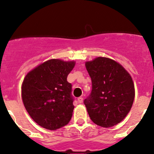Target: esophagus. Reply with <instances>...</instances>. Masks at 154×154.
<instances>
[{"instance_id": "34e87169", "label": "esophagus", "mask_w": 154, "mask_h": 154, "mask_svg": "<svg viewBox=\"0 0 154 154\" xmlns=\"http://www.w3.org/2000/svg\"><path fill=\"white\" fill-rule=\"evenodd\" d=\"M82 101H83V98H82V97H79V98H77V102H78L79 103H82Z\"/></svg>"}]
</instances>
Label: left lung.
I'll use <instances>...</instances> for the list:
<instances>
[{
	"label": "left lung",
	"mask_w": 154,
	"mask_h": 154,
	"mask_svg": "<svg viewBox=\"0 0 154 154\" xmlns=\"http://www.w3.org/2000/svg\"><path fill=\"white\" fill-rule=\"evenodd\" d=\"M92 91L84 100L91 119L103 128L114 126L126 117L135 98V86L128 71L119 63L98 57L85 63Z\"/></svg>",
	"instance_id": "1"
}]
</instances>
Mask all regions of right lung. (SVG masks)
I'll use <instances>...</instances> for the list:
<instances>
[{
  "instance_id": "obj_1",
  "label": "right lung",
  "mask_w": 154,
  "mask_h": 154,
  "mask_svg": "<svg viewBox=\"0 0 154 154\" xmlns=\"http://www.w3.org/2000/svg\"><path fill=\"white\" fill-rule=\"evenodd\" d=\"M75 61L51 59L35 67L24 77L22 98L26 111L42 128L56 130L69 122L74 98L67 76Z\"/></svg>"
}]
</instances>
